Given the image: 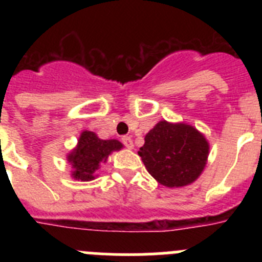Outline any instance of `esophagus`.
I'll list each match as a JSON object with an SVG mask.
<instances>
[{
	"instance_id": "obj_1",
	"label": "esophagus",
	"mask_w": 262,
	"mask_h": 262,
	"mask_svg": "<svg viewBox=\"0 0 262 262\" xmlns=\"http://www.w3.org/2000/svg\"><path fill=\"white\" fill-rule=\"evenodd\" d=\"M122 143H123L124 145H126L128 149H133L134 148V143H133V139L129 138V136H123L122 138Z\"/></svg>"
}]
</instances>
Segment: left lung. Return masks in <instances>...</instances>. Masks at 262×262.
<instances>
[{
	"mask_svg": "<svg viewBox=\"0 0 262 262\" xmlns=\"http://www.w3.org/2000/svg\"><path fill=\"white\" fill-rule=\"evenodd\" d=\"M209 148L205 136L193 126L161 120L145 135L138 154L159 184L181 187L200 177Z\"/></svg>",
	"mask_w": 262,
	"mask_h": 262,
	"instance_id": "8db88e82",
	"label": "left lung"
}]
</instances>
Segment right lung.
I'll list each match as a JSON object with an SVG mask.
<instances>
[{
    "label": "right lung",
    "instance_id": "add662e5",
    "mask_svg": "<svg viewBox=\"0 0 262 262\" xmlns=\"http://www.w3.org/2000/svg\"><path fill=\"white\" fill-rule=\"evenodd\" d=\"M122 148L123 144L115 139L102 140L92 131H82L77 147L67 156L73 168L72 177L81 181H92L96 178L94 172L99 169V164L106 163L111 152Z\"/></svg>",
    "mask_w": 262,
    "mask_h": 262
}]
</instances>
